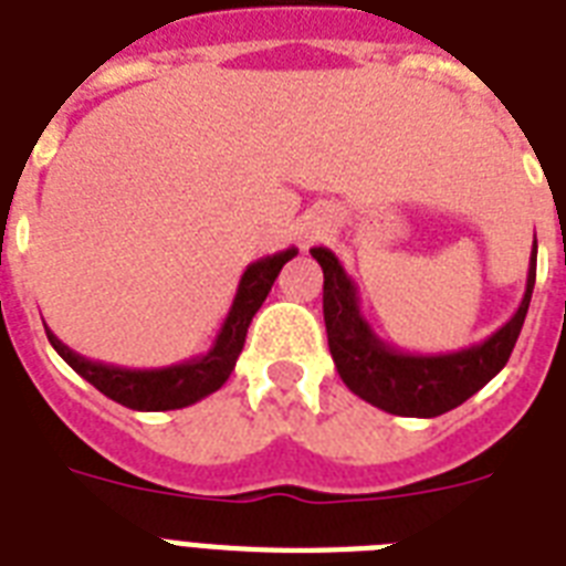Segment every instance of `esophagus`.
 Wrapping results in <instances>:
<instances>
[{"instance_id":"esophagus-1","label":"esophagus","mask_w":566,"mask_h":566,"mask_svg":"<svg viewBox=\"0 0 566 566\" xmlns=\"http://www.w3.org/2000/svg\"><path fill=\"white\" fill-rule=\"evenodd\" d=\"M311 234H319V229H317V231H311Z\"/></svg>"}]
</instances>
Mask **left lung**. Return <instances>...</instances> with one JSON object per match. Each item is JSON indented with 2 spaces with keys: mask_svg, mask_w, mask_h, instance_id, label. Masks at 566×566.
Returning a JSON list of instances; mask_svg holds the SVG:
<instances>
[{
  "mask_svg": "<svg viewBox=\"0 0 566 566\" xmlns=\"http://www.w3.org/2000/svg\"><path fill=\"white\" fill-rule=\"evenodd\" d=\"M311 255L323 266V317L328 349L344 385L355 396H361L364 402L399 417H440L479 394L509 364L535 291L537 240L532 243L528 258L526 293L505 326L484 337L482 344L464 346L455 353H402L385 344L364 319L358 287L346 275L335 252L314 247Z\"/></svg>",
  "mask_w": 566,
  "mask_h": 566,
  "instance_id": "obj_1",
  "label": "left lung"
}]
</instances>
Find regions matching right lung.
Wrapping results in <instances>:
<instances>
[{
  "label": "right lung",
  "instance_id": "right-lung-1",
  "mask_svg": "<svg viewBox=\"0 0 566 566\" xmlns=\"http://www.w3.org/2000/svg\"><path fill=\"white\" fill-rule=\"evenodd\" d=\"M300 249L291 247L275 255L258 258L243 270L231 302L229 314L222 319L220 332L213 337L211 349L205 355H196L190 361L172 364V367H158V370H128V367H114V364L91 361L84 355L73 353L70 346L61 344L46 328L49 344L55 346V353L73 367L84 381H91L99 394H105L114 402L126 405L132 411H176L199 402L213 390L226 385L231 376L238 355L247 344V328L255 317V311L264 305L266 293L273 287L275 275L282 273V266L296 255Z\"/></svg>",
  "mask_w": 566,
  "mask_h": 566
}]
</instances>
